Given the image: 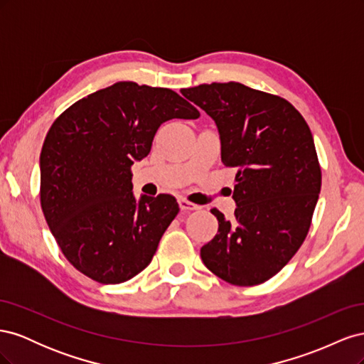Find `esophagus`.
<instances>
[{
  "instance_id": "1",
  "label": "esophagus",
  "mask_w": 364,
  "mask_h": 364,
  "mask_svg": "<svg viewBox=\"0 0 364 364\" xmlns=\"http://www.w3.org/2000/svg\"><path fill=\"white\" fill-rule=\"evenodd\" d=\"M179 206L182 211H196V209H199V205H194L191 202H188L186 199H179Z\"/></svg>"
}]
</instances>
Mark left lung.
Masks as SVG:
<instances>
[{
	"label": "left lung",
	"instance_id": "obj_1",
	"mask_svg": "<svg viewBox=\"0 0 364 364\" xmlns=\"http://www.w3.org/2000/svg\"><path fill=\"white\" fill-rule=\"evenodd\" d=\"M181 92L215 121L222 161L237 168L234 217L211 209L218 232L200 249L202 261L229 284L266 282L299 250L311 226L322 185L311 130L285 98L243 83Z\"/></svg>",
	"mask_w": 364,
	"mask_h": 364
}]
</instances>
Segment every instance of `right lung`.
Here are the masks:
<instances>
[{"mask_svg": "<svg viewBox=\"0 0 364 364\" xmlns=\"http://www.w3.org/2000/svg\"><path fill=\"white\" fill-rule=\"evenodd\" d=\"M199 117L167 87L118 82L56 118L41 151V206L77 270L119 284L149 266L179 205L170 194L136 200L130 168L149 155L162 123Z\"/></svg>", "mask_w": 364, "mask_h": 364, "instance_id": "1", "label": "right lung"}]
</instances>
